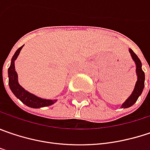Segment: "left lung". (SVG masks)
<instances>
[{"label": "left lung", "instance_id": "1", "mask_svg": "<svg viewBox=\"0 0 150 150\" xmlns=\"http://www.w3.org/2000/svg\"><path fill=\"white\" fill-rule=\"evenodd\" d=\"M129 52L131 54V57L132 58V60L134 61V63L136 64V74L137 79L136 84H135L134 89H133L132 94L129 96L127 99L121 104L120 108H122V109H127V108L132 106L137 102L139 96L142 94L143 91H144V88L145 75L142 69V63L132 49L129 48Z\"/></svg>", "mask_w": 150, "mask_h": 150}]
</instances>
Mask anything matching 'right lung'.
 I'll list each match as a JSON object with an SVG mask.
<instances>
[{
	"label": "right lung",
	"instance_id": "1",
	"mask_svg": "<svg viewBox=\"0 0 150 150\" xmlns=\"http://www.w3.org/2000/svg\"><path fill=\"white\" fill-rule=\"evenodd\" d=\"M23 47V46L19 47L15 52L11 60L10 67L8 68V79H9L8 84H9V87L11 91L13 92L17 98H18L23 103H24L25 105L30 108L39 109L42 107L50 106L55 103L57 102V99H45V98H40L33 93L28 92L27 90H25L22 86H20V84L18 83V74L15 70V60L18 57Z\"/></svg>",
	"mask_w": 150,
	"mask_h": 150
}]
</instances>
